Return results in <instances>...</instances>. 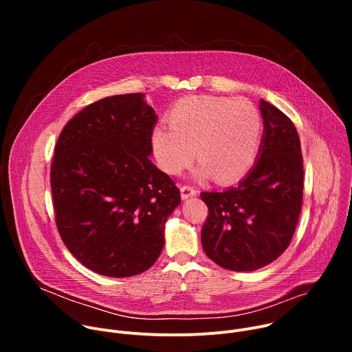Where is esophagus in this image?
Returning <instances> with one entry per match:
<instances>
[{
  "label": "esophagus",
  "instance_id": "esophagus-1",
  "mask_svg": "<svg viewBox=\"0 0 352 352\" xmlns=\"http://www.w3.org/2000/svg\"><path fill=\"white\" fill-rule=\"evenodd\" d=\"M196 193H197V190H196L193 186H190V185H182V186H181V197H182L184 200H186V199L195 196Z\"/></svg>",
  "mask_w": 352,
  "mask_h": 352
}]
</instances>
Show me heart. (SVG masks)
Here are the masks:
<instances>
[{
	"mask_svg": "<svg viewBox=\"0 0 352 352\" xmlns=\"http://www.w3.org/2000/svg\"><path fill=\"white\" fill-rule=\"evenodd\" d=\"M168 125L150 135L153 156L162 171L181 174L196 157L197 178L212 174L228 184L252 167L262 135V117L248 98L192 96L179 100L168 113Z\"/></svg>",
	"mask_w": 352,
	"mask_h": 352,
	"instance_id": "b5f03b06",
	"label": "heart"
}]
</instances>
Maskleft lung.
I'll return each mask as SVG.
<instances>
[{
	"mask_svg": "<svg viewBox=\"0 0 352 352\" xmlns=\"http://www.w3.org/2000/svg\"><path fill=\"white\" fill-rule=\"evenodd\" d=\"M259 155L238 185L202 192L209 216L202 227L208 258L232 272H254L288 248L302 206L304 164L292 121L261 100Z\"/></svg>",
	"mask_w": 352,
	"mask_h": 352,
	"instance_id": "8db88e82",
	"label": "left lung"
}]
</instances>
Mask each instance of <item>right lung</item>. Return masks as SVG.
I'll use <instances>...</instances> for the list:
<instances>
[{
  "mask_svg": "<svg viewBox=\"0 0 352 352\" xmlns=\"http://www.w3.org/2000/svg\"><path fill=\"white\" fill-rule=\"evenodd\" d=\"M156 124L143 93L118 94L79 111L58 138L50 178L57 228L69 252L97 274H140L163 250L181 195L150 162Z\"/></svg>",
  "mask_w": 352,
  "mask_h": 352,
  "instance_id": "right-lung-1",
  "label": "right lung"
}]
</instances>
